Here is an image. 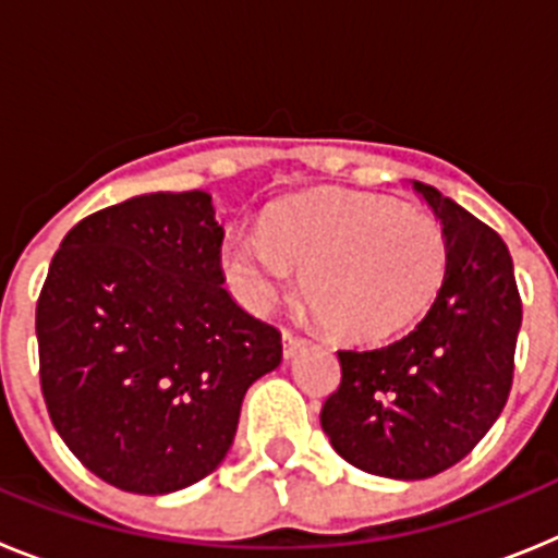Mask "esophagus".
Segmentation results:
<instances>
[{
  "instance_id": "obj_1",
  "label": "esophagus",
  "mask_w": 558,
  "mask_h": 558,
  "mask_svg": "<svg viewBox=\"0 0 558 558\" xmlns=\"http://www.w3.org/2000/svg\"><path fill=\"white\" fill-rule=\"evenodd\" d=\"M304 347V338H299L295 332H290V329H282V352L284 357H293L299 349Z\"/></svg>"
}]
</instances>
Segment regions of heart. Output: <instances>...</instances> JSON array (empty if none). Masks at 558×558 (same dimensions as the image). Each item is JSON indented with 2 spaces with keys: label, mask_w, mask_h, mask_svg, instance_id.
<instances>
[{
  "label": "heart",
  "mask_w": 558,
  "mask_h": 558,
  "mask_svg": "<svg viewBox=\"0 0 558 558\" xmlns=\"http://www.w3.org/2000/svg\"><path fill=\"white\" fill-rule=\"evenodd\" d=\"M223 268L256 307L304 270V299L327 329L383 338L436 299L447 274V234L422 206L372 192H315L276 204L259 234H229Z\"/></svg>",
  "instance_id": "obj_1"
}]
</instances>
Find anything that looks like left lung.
<instances>
[{
	"instance_id": "8db88e82",
	"label": "left lung",
	"mask_w": 558,
	"mask_h": 558,
	"mask_svg": "<svg viewBox=\"0 0 558 558\" xmlns=\"http://www.w3.org/2000/svg\"><path fill=\"white\" fill-rule=\"evenodd\" d=\"M413 186L445 226V282L405 338L368 352L340 349V386L322 408L340 458L397 481L450 470L489 433L509 399L522 324L500 234L433 186Z\"/></svg>"
}]
</instances>
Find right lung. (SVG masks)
Returning <instances> with one entry per match:
<instances>
[{
  "mask_svg": "<svg viewBox=\"0 0 558 558\" xmlns=\"http://www.w3.org/2000/svg\"><path fill=\"white\" fill-rule=\"evenodd\" d=\"M211 195L153 192L83 218L36 307L38 374L63 445L133 495L198 483L226 458L282 335L236 307Z\"/></svg>",
  "mask_w": 558,
  "mask_h": 558,
  "instance_id": "right-lung-1",
  "label": "right lung"
}]
</instances>
